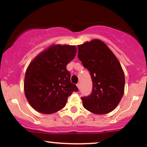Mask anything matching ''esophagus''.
<instances>
[{
	"mask_svg": "<svg viewBox=\"0 0 147 147\" xmlns=\"http://www.w3.org/2000/svg\"><path fill=\"white\" fill-rule=\"evenodd\" d=\"M77 88H78L79 89H80V84L79 83H78L77 84Z\"/></svg>",
	"mask_w": 147,
	"mask_h": 147,
	"instance_id": "1",
	"label": "esophagus"
}]
</instances>
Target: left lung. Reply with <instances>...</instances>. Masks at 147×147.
Listing matches in <instances>:
<instances>
[{"label": "left lung", "mask_w": 147, "mask_h": 147, "mask_svg": "<svg viewBox=\"0 0 147 147\" xmlns=\"http://www.w3.org/2000/svg\"><path fill=\"white\" fill-rule=\"evenodd\" d=\"M78 58L90 72L92 90L82 97L86 109L104 115L117 107L124 95L125 77L121 64L109 47L99 39L78 46Z\"/></svg>", "instance_id": "left-lung-1"}]
</instances>
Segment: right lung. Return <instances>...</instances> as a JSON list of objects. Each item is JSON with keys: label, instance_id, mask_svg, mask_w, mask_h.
<instances>
[{"label": "right lung", "instance_id": "obj_1", "mask_svg": "<svg viewBox=\"0 0 147 147\" xmlns=\"http://www.w3.org/2000/svg\"><path fill=\"white\" fill-rule=\"evenodd\" d=\"M75 45H53L38 54L30 62L25 76V95L34 110L52 114L62 109L72 92L66 65L75 58Z\"/></svg>", "mask_w": 147, "mask_h": 147}]
</instances>
